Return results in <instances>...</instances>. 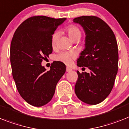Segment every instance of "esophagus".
<instances>
[{
    "label": "esophagus",
    "mask_w": 129,
    "mask_h": 129,
    "mask_svg": "<svg viewBox=\"0 0 129 129\" xmlns=\"http://www.w3.org/2000/svg\"><path fill=\"white\" fill-rule=\"evenodd\" d=\"M66 71H67V72H71V71H72V69L69 68V67H67V69H66Z\"/></svg>",
    "instance_id": "1"
}]
</instances>
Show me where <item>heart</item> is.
<instances>
[{"instance_id": "b5f03b06", "label": "heart", "mask_w": 129, "mask_h": 129, "mask_svg": "<svg viewBox=\"0 0 129 129\" xmlns=\"http://www.w3.org/2000/svg\"><path fill=\"white\" fill-rule=\"evenodd\" d=\"M66 30L67 31V34L69 35V38L72 39V41L74 39L80 38L81 37V31L80 30V29L76 25H69L67 27ZM57 38H58V34L55 33L52 36L51 43L53 47L55 46L57 42ZM75 53L73 52H62L59 53L56 57V60L60 62H62L66 64H70L72 62V60L73 58H75Z\"/></svg>"}]
</instances>
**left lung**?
Wrapping results in <instances>:
<instances>
[{
  "label": "left lung",
  "instance_id": "8db88e82",
  "mask_svg": "<svg viewBox=\"0 0 129 129\" xmlns=\"http://www.w3.org/2000/svg\"><path fill=\"white\" fill-rule=\"evenodd\" d=\"M84 30L85 48L77 66L88 67L90 73H80L74 91L80 100L89 105L100 104L111 91L118 71V47L114 33L104 20L83 16L73 20Z\"/></svg>",
  "mask_w": 129,
  "mask_h": 129
}]
</instances>
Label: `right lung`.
Here are the masks:
<instances>
[{"label": "right lung", "mask_w": 129, "mask_h": 129, "mask_svg": "<svg viewBox=\"0 0 129 129\" xmlns=\"http://www.w3.org/2000/svg\"><path fill=\"white\" fill-rule=\"evenodd\" d=\"M66 18L37 16L25 20L15 31L10 45V63L17 90L29 104L41 107L53 98L65 64L54 61L47 71L42 60L53 52L52 35Z\"/></svg>", "instance_id": "1"}]
</instances>
